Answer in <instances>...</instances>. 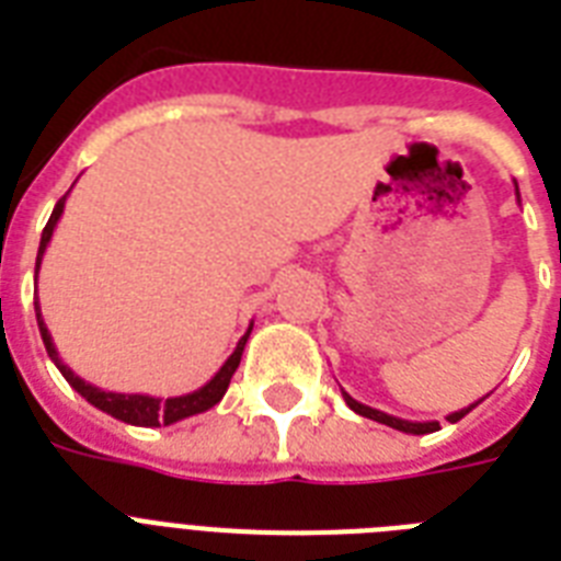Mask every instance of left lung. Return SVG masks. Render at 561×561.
<instances>
[{
  "instance_id": "8db88e82",
  "label": "left lung",
  "mask_w": 561,
  "mask_h": 561,
  "mask_svg": "<svg viewBox=\"0 0 561 561\" xmlns=\"http://www.w3.org/2000/svg\"><path fill=\"white\" fill-rule=\"evenodd\" d=\"M515 194H518V186H515ZM343 399H346V404H350L358 416H367L373 419V422H381V425H390L396 427V431H401V434H434V431H439V422H408V419H399V416H390V413H383V410H375L369 408V404H360L358 399H352L350 392L341 390ZM480 401H474V404H469V408L457 410V413H448V422H460L466 413H471V410L478 408Z\"/></svg>"
}]
</instances>
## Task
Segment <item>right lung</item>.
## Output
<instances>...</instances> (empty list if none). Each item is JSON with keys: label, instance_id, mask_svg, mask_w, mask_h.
I'll return each instance as SVG.
<instances>
[{"label": "right lung", "instance_id": "add662e5", "mask_svg": "<svg viewBox=\"0 0 561 561\" xmlns=\"http://www.w3.org/2000/svg\"><path fill=\"white\" fill-rule=\"evenodd\" d=\"M64 206H66V194L57 201L55 211H51V218H48L46 229H43V238H39V250H37V267H34V276L39 271V262H43V253H46L48 241H51V232H55L57 220L64 215ZM34 311H37V325H39V337L46 343V352L48 358L55 360V367L60 369L66 381L72 383L75 390L81 392L83 399L90 401L92 408L104 410L107 416L113 419H122L127 425H136V427H160V425H174L180 419H188V416H197L203 410L215 408L220 399H224V392L229 387V378L236 375L238 364H241V355H244V346H247V337L253 332V325L247 329L244 337L238 341L236 352L224 360V367L218 373L211 375L209 381L197 387L194 392H186V396H171V399H157V396H142V392H110V390H101L95 383L83 381L81 375H75L72 369L66 367L60 355L55 350V341H51V334H48L46 323H43V314H39V302L34 299Z\"/></svg>", "mask_w": 561, "mask_h": 561}]
</instances>
